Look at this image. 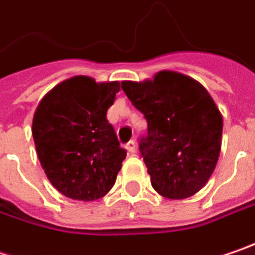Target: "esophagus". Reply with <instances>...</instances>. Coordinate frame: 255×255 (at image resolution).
<instances>
[{
	"mask_svg": "<svg viewBox=\"0 0 255 255\" xmlns=\"http://www.w3.org/2000/svg\"><path fill=\"white\" fill-rule=\"evenodd\" d=\"M126 148L128 150V153L134 154V153L137 151V144H135V141H134V140H131V141H128L127 144H126Z\"/></svg>",
	"mask_w": 255,
	"mask_h": 255,
	"instance_id": "1",
	"label": "esophagus"
}]
</instances>
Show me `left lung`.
<instances>
[{"instance_id": "8db88e82", "label": "left lung", "mask_w": 255, "mask_h": 255, "mask_svg": "<svg viewBox=\"0 0 255 255\" xmlns=\"http://www.w3.org/2000/svg\"><path fill=\"white\" fill-rule=\"evenodd\" d=\"M121 88L147 120L140 151L154 190L169 199L199 192L214 173L222 138V115L208 91L172 70Z\"/></svg>"}]
</instances>
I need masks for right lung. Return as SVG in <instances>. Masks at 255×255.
<instances>
[{"instance_id":"add662e5","label":"right lung","mask_w":255,"mask_h":255,"mask_svg":"<svg viewBox=\"0 0 255 255\" xmlns=\"http://www.w3.org/2000/svg\"><path fill=\"white\" fill-rule=\"evenodd\" d=\"M120 88V82L73 76L37 105L31 132L38 160L53 186L70 199L105 196L121 170L127 151L107 120Z\"/></svg>"}]
</instances>
